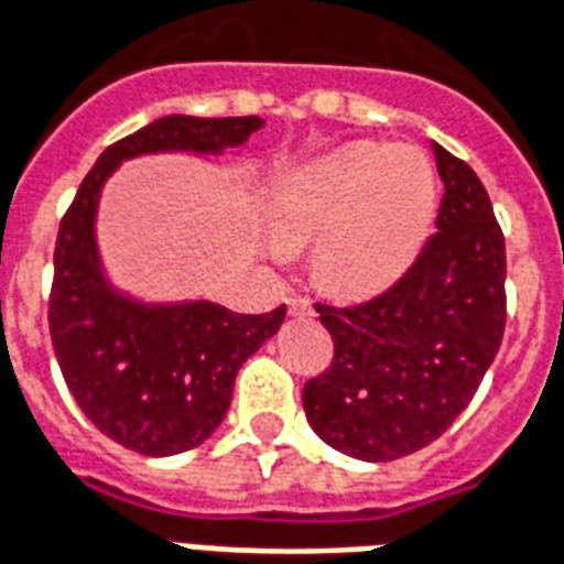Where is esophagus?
I'll use <instances>...</instances> for the list:
<instances>
[{
  "label": "esophagus",
  "mask_w": 564,
  "mask_h": 564,
  "mask_svg": "<svg viewBox=\"0 0 564 564\" xmlns=\"http://www.w3.org/2000/svg\"><path fill=\"white\" fill-rule=\"evenodd\" d=\"M286 307H290L293 316H314V304H311V299H304V295H290Z\"/></svg>",
  "instance_id": "esophagus-1"
}]
</instances>
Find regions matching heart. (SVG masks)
<instances>
[{
  "mask_svg": "<svg viewBox=\"0 0 564 564\" xmlns=\"http://www.w3.org/2000/svg\"><path fill=\"white\" fill-rule=\"evenodd\" d=\"M436 208L427 158L406 145H352L283 176L269 199L278 248L316 241V281L328 293H379L410 265Z\"/></svg>",
  "mask_w": 564,
  "mask_h": 564,
  "instance_id": "1",
  "label": "heart"
}]
</instances>
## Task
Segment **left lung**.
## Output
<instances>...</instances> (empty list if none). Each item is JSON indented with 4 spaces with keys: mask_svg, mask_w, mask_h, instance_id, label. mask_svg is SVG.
<instances>
[{
    "mask_svg": "<svg viewBox=\"0 0 564 564\" xmlns=\"http://www.w3.org/2000/svg\"><path fill=\"white\" fill-rule=\"evenodd\" d=\"M442 194L436 232L406 274L370 302L316 304L335 340L307 379L304 415L358 460L421 452L460 415L505 332V236L473 166L433 143Z\"/></svg>",
    "mask_w": 564,
    "mask_h": 564,
    "instance_id": "left-lung-1",
    "label": "left lung"
}]
</instances>
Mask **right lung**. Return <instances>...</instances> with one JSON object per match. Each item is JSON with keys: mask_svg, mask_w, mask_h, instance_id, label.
<instances>
[{"mask_svg": "<svg viewBox=\"0 0 564 564\" xmlns=\"http://www.w3.org/2000/svg\"><path fill=\"white\" fill-rule=\"evenodd\" d=\"M260 116H164L107 145L65 212L53 253L50 337L86 419L149 457L197 448L218 431L232 382L286 316L232 314L215 302L143 304L116 293L95 245L98 197L116 166L152 152L220 154L260 131Z\"/></svg>", "mask_w": 564, "mask_h": 564, "instance_id": "add662e5", "label": "right lung"}]
</instances>
